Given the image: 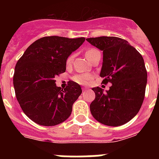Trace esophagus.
<instances>
[{"instance_id":"34e87169","label":"esophagus","mask_w":159,"mask_h":159,"mask_svg":"<svg viewBox=\"0 0 159 159\" xmlns=\"http://www.w3.org/2000/svg\"><path fill=\"white\" fill-rule=\"evenodd\" d=\"M87 90H88V88H87V87L83 88V91H84V92H85V91H87Z\"/></svg>"}]
</instances>
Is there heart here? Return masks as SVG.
I'll list each match as a JSON object with an SVG mask.
<instances>
[{"instance_id":"b5f03b06","label":"heart","mask_w":159,"mask_h":159,"mask_svg":"<svg viewBox=\"0 0 159 159\" xmlns=\"http://www.w3.org/2000/svg\"><path fill=\"white\" fill-rule=\"evenodd\" d=\"M98 52L96 49L95 48H91L88 49V51L85 52V55H86V57L88 59L91 57L92 55H93L94 53ZM73 60V56H71L67 58V65H70L71 64ZM92 75H90V74H79V75H75V76L73 77V80L75 81L76 83L80 84H87L90 82V81L92 80Z\"/></svg>"}]
</instances>
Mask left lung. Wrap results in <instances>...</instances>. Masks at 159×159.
<instances>
[{
    "instance_id": "obj_1",
    "label": "left lung",
    "mask_w": 159,
    "mask_h": 159,
    "mask_svg": "<svg viewBox=\"0 0 159 159\" xmlns=\"http://www.w3.org/2000/svg\"><path fill=\"white\" fill-rule=\"evenodd\" d=\"M87 41L102 51V83L111 86L104 92L96 87L90 105L92 116L107 126L128 123L139 112L145 96L147 72L142 55L127 40L115 36L88 38Z\"/></svg>"
}]
</instances>
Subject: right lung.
I'll return each mask as SVG.
<instances>
[{
	"label": "right lung",
	"mask_w": 159,
	"mask_h": 159,
	"mask_svg": "<svg viewBox=\"0 0 159 159\" xmlns=\"http://www.w3.org/2000/svg\"><path fill=\"white\" fill-rule=\"evenodd\" d=\"M84 40V37L40 38L16 63L13 75L16 99L24 113L37 124L56 126L71 116L73 103L82 93L81 87L69 81L61 89L55 77L65 72L67 58Z\"/></svg>",
	"instance_id": "right-lung-1"
}]
</instances>
